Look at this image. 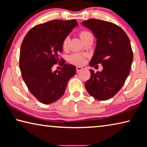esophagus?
<instances>
[{
    "label": "esophagus",
    "instance_id": "obj_1",
    "mask_svg": "<svg viewBox=\"0 0 147 147\" xmlns=\"http://www.w3.org/2000/svg\"><path fill=\"white\" fill-rule=\"evenodd\" d=\"M83 69V67H76V72L77 73H78V72H80V71H82Z\"/></svg>",
    "mask_w": 147,
    "mask_h": 147
}]
</instances>
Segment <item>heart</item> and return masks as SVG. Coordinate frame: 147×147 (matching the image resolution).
Returning <instances> with one entry per match:
<instances>
[{"mask_svg": "<svg viewBox=\"0 0 147 147\" xmlns=\"http://www.w3.org/2000/svg\"><path fill=\"white\" fill-rule=\"evenodd\" d=\"M89 34H91L90 32H87V31H83L81 32L80 34V38L83 40V39L85 38V37H86ZM69 41V37H66V38L63 39V43H62V47H63V49H67ZM85 58H86V55H84V54L74 53L69 56V61L74 64L82 65L84 63V61H85Z\"/></svg>", "mask_w": 147, "mask_h": 147, "instance_id": "1", "label": "heart"}]
</instances>
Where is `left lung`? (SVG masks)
I'll list each match as a JSON object with an SVG mask.
<instances>
[{
  "label": "left lung",
  "instance_id": "1",
  "mask_svg": "<svg viewBox=\"0 0 147 147\" xmlns=\"http://www.w3.org/2000/svg\"><path fill=\"white\" fill-rule=\"evenodd\" d=\"M96 39V47L89 65L101 63V72L94 73L85 84L89 94L99 100L112 98L121 89L130 71L133 53L130 39L116 24L99 19L82 22Z\"/></svg>",
  "mask_w": 147,
  "mask_h": 147
}]
</instances>
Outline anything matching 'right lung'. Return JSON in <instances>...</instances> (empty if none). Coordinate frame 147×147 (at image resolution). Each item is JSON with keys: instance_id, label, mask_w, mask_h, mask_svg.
<instances>
[{"instance_id": "add662e5", "label": "right lung", "mask_w": 147, "mask_h": 147, "mask_svg": "<svg viewBox=\"0 0 147 147\" xmlns=\"http://www.w3.org/2000/svg\"><path fill=\"white\" fill-rule=\"evenodd\" d=\"M77 25L75 20H53L34 26L24 37L20 49V70L29 91L41 103L49 104L60 98L76 74V67L65 63L58 54L63 51V39ZM58 63L62 69L53 72L51 67Z\"/></svg>"}]
</instances>
